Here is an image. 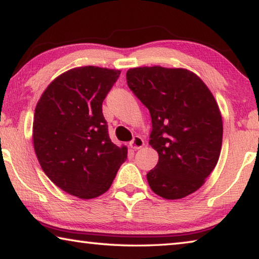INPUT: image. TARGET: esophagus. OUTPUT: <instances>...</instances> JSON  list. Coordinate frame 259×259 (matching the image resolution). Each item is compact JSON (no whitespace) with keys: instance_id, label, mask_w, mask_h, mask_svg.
I'll return each mask as SVG.
<instances>
[{"instance_id":"obj_1","label":"esophagus","mask_w":259,"mask_h":259,"mask_svg":"<svg viewBox=\"0 0 259 259\" xmlns=\"http://www.w3.org/2000/svg\"><path fill=\"white\" fill-rule=\"evenodd\" d=\"M129 145L131 148H134V150H138V148L144 146V139L140 137V136H135L133 140L129 143Z\"/></svg>"}]
</instances>
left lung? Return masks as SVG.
<instances>
[{
  "label": "left lung",
  "mask_w": 259,
  "mask_h": 259,
  "mask_svg": "<svg viewBox=\"0 0 259 259\" xmlns=\"http://www.w3.org/2000/svg\"><path fill=\"white\" fill-rule=\"evenodd\" d=\"M126 83L151 114L150 145L159 161L147 174L150 187L164 199L185 198L203 185L221 154L216 100L198 75L183 68H131Z\"/></svg>",
  "instance_id": "1"
}]
</instances>
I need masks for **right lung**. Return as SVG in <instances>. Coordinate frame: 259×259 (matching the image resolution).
Listing matches in <instances>:
<instances>
[{"label": "right lung", "mask_w": 259, "mask_h": 259, "mask_svg": "<svg viewBox=\"0 0 259 259\" xmlns=\"http://www.w3.org/2000/svg\"><path fill=\"white\" fill-rule=\"evenodd\" d=\"M121 72L84 66L52 81L35 108L34 150L50 181L68 194L93 199L111 187L126 147L112 143L103 102Z\"/></svg>", "instance_id": "obj_1"}]
</instances>
